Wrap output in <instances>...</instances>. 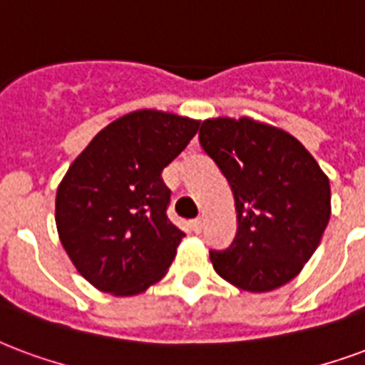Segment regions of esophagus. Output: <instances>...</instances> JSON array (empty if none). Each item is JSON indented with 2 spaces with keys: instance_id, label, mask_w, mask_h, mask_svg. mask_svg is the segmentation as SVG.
Wrapping results in <instances>:
<instances>
[{
  "instance_id": "esophagus-1",
  "label": "esophagus",
  "mask_w": 365,
  "mask_h": 365,
  "mask_svg": "<svg viewBox=\"0 0 365 365\" xmlns=\"http://www.w3.org/2000/svg\"><path fill=\"white\" fill-rule=\"evenodd\" d=\"M191 230L199 234V232L203 230V220L201 218H195V220H191Z\"/></svg>"
}]
</instances>
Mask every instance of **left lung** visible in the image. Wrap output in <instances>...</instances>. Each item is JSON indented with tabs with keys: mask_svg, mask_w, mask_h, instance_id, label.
<instances>
[{
	"mask_svg": "<svg viewBox=\"0 0 365 365\" xmlns=\"http://www.w3.org/2000/svg\"><path fill=\"white\" fill-rule=\"evenodd\" d=\"M199 143L226 178L237 212L230 247L210 251L215 271L247 292L290 282L329 224V178L296 137L250 118L205 120Z\"/></svg>",
	"mask_w": 365,
	"mask_h": 365,
	"instance_id": "obj_1",
	"label": "left lung"
}]
</instances>
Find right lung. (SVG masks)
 <instances>
[{
    "instance_id": "obj_1",
    "label": "right lung",
    "mask_w": 365,
    "mask_h": 365,
    "mask_svg": "<svg viewBox=\"0 0 365 365\" xmlns=\"http://www.w3.org/2000/svg\"><path fill=\"white\" fill-rule=\"evenodd\" d=\"M201 121L137 110L112 121L73 162L56 195V226L75 269L98 290L135 296L166 274L185 236L170 222L162 170Z\"/></svg>"
}]
</instances>
